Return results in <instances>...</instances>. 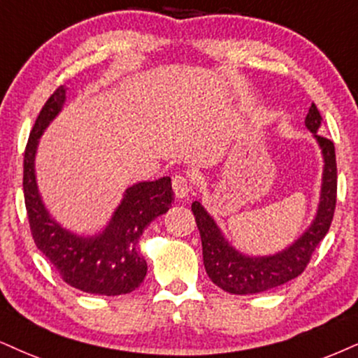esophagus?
Here are the masks:
<instances>
[{"instance_id": "esophagus-1", "label": "esophagus", "mask_w": 358, "mask_h": 358, "mask_svg": "<svg viewBox=\"0 0 358 358\" xmlns=\"http://www.w3.org/2000/svg\"><path fill=\"white\" fill-rule=\"evenodd\" d=\"M172 189H174L176 197L182 199V197H186L189 191H191V180H189L187 176L176 174L174 178H172Z\"/></svg>"}]
</instances>
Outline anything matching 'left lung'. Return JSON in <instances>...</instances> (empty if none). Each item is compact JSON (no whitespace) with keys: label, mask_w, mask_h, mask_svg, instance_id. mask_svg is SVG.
Returning a JSON list of instances; mask_svg holds the SVG:
<instances>
[{"label":"left lung","mask_w":358,"mask_h":358,"mask_svg":"<svg viewBox=\"0 0 358 358\" xmlns=\"http://www.w3.org/2000/svg\"><path fill=\"white\" fill-rule=\"evenodd\" d=\"M306 126L310 132H314L324 152V182H322L320 206L314 224L289 249L268 257L242 255L220 236L219 227L206 213L201 202H192V213L202 241L206 272L215 285L229 294L247 295L266 292L295 279L306 271L317 245L329 232L337 204V161H335L332 141L319 134L322 116L314 103L307 113Z\"/></svg>","instance_id":"left-lung-1"}]
</instances>
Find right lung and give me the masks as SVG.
I'll use <instances>...</instances> for the list:
<instances>
[{
	"label": "right lung",
	"mask_w": 358,
	"mask_h": 358,
	"mask_svg": "<svg viewBox=\"0 0 358 358\" xmlns=\"http://www.w3.org/2000/svg\"><path fill=\"white\" fill-rule=\"evenodd\" d=\"M63 86L50 96L39 111L24 151L23 191L34 244L55 266L66 284L87 294H129L143 284L148 264L139 252V239L149 222L169 210L174 202L171 178L139 182L129 187L114 217L98 237H78L50 217L38 194L34 152L39 136L61 111Z\"/></svg>",
	"instance_id": "add662e5"
}]
</instances>
